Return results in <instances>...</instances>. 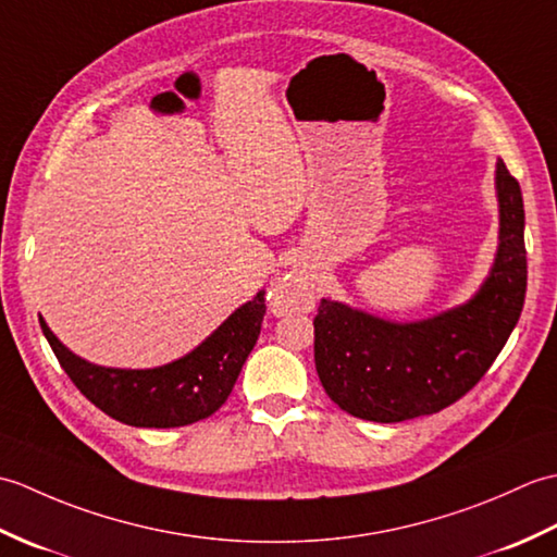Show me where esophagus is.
I'll list each match as a JSON object with an SVG mask.
<instances>
[{
    "label": "esophagus",
    "mask_w": 557,
    "mask_h": 557,
    "mask_svg": "<svg viewBox=\"0 0 557 557\" xmlns=\"http://www.w3.org/2000/svg\"><path fill=\"white\" fill-rule=\"evenodd\" d=\"M275 294H277V299L285 304V309L287 306H297V304H301V292H299V287L297 285H292V282H280V285L275 287ZM277 301V304H280Z\"/></svg>",
    "instance_id": "obj_1"
}]
</instances>
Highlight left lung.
Instances as JSON below:
<instances>
[{
  "instance_id": "obj_1",
  "label": "left lung",
  "mask_w": 557,
  "mask_h": 557,
  "mask_svg": "<svg viewBox=\"0 0 557 557\" xmlns=\"http://www.w3.org/2000/svg\"><path fill=\"white\" fill-rule=\"evenodd\" d=\"M500 248L474 299L423 323H389L321 299L313 318L315 371L351 417L397 423L437 413L474 387L498 359L527 294L524 203L498 162Z\"/></svg>"
}]
</instances>
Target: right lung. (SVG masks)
I'll use <instances>...</instances> for the list:
<instances>
[{"label": "right lung", "mask_w": 557, "mask_h": 557, "mask_svg": "<svg viewBox=\"0 0 557 557\" xmlns=\"http://www.w3.org/2000/svg\"><path fill=\"white\" fill-rule=\"evenodd\" d=\"M265 315V297L236 309L184 359L148 371L102 369L71 354L40 318L57 361L83 395L108 417L138 429H176L215 413L230 397Z\"/></svg>", "instance_id": "add662e5"}]
</instances>
